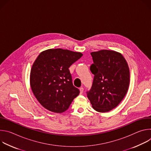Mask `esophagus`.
Here are the masks:
<instances>
[{
  "instance_id": "obj_1",
  "label": "esophagus",
  "mask_w": 151,
  "mask_h": 151,
  "mask_svg": "<svg viewBox=\"0 0 151 151\" xmlns=\"http://www.w3.org/2000/svg\"><path fill=\"white\" fill-rule=\"evenodd\" d=\"M79 91H80V94H82L83 93V88L82 87L79 88Z\"/></svg>"
}]
</instances>
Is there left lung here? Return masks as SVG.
Returning <instances> with one entry per match:
<instances>
[{
    "label": "left lung",
    "instance_id": "obj_1",
    "mask_svg": "<svg viewBox=\"0 0 151 151\" xmlns=\"http://www.w3.org/2000/svg\"><path fill=\"white\" fill-rule=\"evenodd\" d=\"M91 55L93 64L90 70L94 76L87 97L94 110L109 112L120 103L128 91V64L122 55L115 51L103 50L92 52Z\"/></svg>",
    "mask_w": 151,
    "mask_h": 151
}]
</instances>
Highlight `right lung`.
<instances>
[{
    "label": "right lung",
    "instance_id": "1",
    "mask_svg": "<svg viewBox=\"0 0 151 151\" xmlns=\"http://www.w3.org/2000/svg\"><path fill=\"white\" fill-rule=\"evenodd\" d=\"M82 55L68 50L50 49L42 51L35 61L30 87L36 99L47 110L64 112L79 95L69 68Z\"/></svg>",
    "mask_w": 151,
    "mask_h": 151
}]
</instances>
